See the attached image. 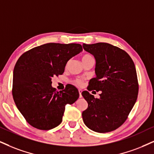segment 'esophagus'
<instances>
[{"instance_id":"1","label":"esophagus","mask_w":154,"mask_h":154,"mask_svg":"<svg viewBox=\"0 0 154 154\" xmlns=\"http://www.w3.org/2000/svg\"><path fill=\"white\" fill-rule=\"evenodd\" d=\"M79 96H80V98L82 97V95H81V93H82V91L81 90H79Z\"/></svg>"}]
</instances>
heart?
Returning a JSON list of instances; mask_svg holds the SVG:
<instances>
[{
	"instance_id": "b5f03b06",
	"label": "heart",
	"mask_w": 154,
	"mask_h": 154,
	"mask_svg": "<svg viewBox=\"0 0 154 154\" xmlns=\"http://www.w3.org/2000/svg\"><path fill=\"white\" fill-rule=\"evenodd\" d=\"M81 60H82V62H85V61H88V60H94V58L89 54H84L82 56V58H81ZM74 83H75L76 85H78V86H82L83 82V80H81V79H76V80L74 81Z\"/></svg>"
}]
</instances>
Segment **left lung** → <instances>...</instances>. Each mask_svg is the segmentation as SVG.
I'll return each instance as SVG.
<instances>
[{
  "instance_id": "8db88e82",
  "label": "left lung",
  "mask_w": 154,
  "mask_h": 154,
  "mask_svg": "<svg viewBox=\"0 0 154 154\" xmlns=\"http://www.w3.org/2000/svg\"><path fill=\"white\" fill-rule=\"evenodd\" d=\"M83 48L94 56L96 62V77L91 79L87 89L100 91L99 98L87 91L82 92L88 104L82 113L83 122L94 131H112L126 121L137 99L135 65L126 51L109 43H83Z\"/></svg>"
}]
</instances>
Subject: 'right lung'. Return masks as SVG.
<instances>
[{"instance_id": "obj_1", "label": "right lung", "mask_w": 154, "mask_h": 154, "mask_svg": "<svg viewBox=\"0 0 154 154\" xmlns=\"http://www.w3.org/2000/svg\"><path fill=\"white\" fill-rule=\"evenodd\" d=\"M83 51L78 43H49L24 53L13 70L12 94L15 103L31 126L50 130L61 123L66 104L79 97L75 86L58 91L51 79L62 75L67 62Z\"/></svg>"}]
</instances>
